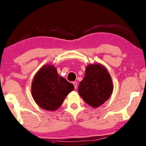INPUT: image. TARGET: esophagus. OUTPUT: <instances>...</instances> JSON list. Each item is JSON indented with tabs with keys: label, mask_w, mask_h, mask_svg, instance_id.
I'll return each instance as SVG.
<instances>
[{
	"label": "esophagus",
	"mask_w": 146,
	"mask_h": 146,
	"mask_svg": "<svg viewBox=\"0 0 146 146\" xmlns=\"http://www.w3.org/2000/svg\"><path fill=\"white\" fill-rule=\"evenodd\" d=\"M72 83H73L75 89L77 88V87H78V83H77V82H76V81H74V82H73Z\"/></svg>",
	"instance_id": "obj_1"
}]
</instances>
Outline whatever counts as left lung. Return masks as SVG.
I'll return each instance as SVG.
<instances>
[{"instance_id": "8db88e82", "label": "left lung", "mask_w": 146, "mask_h": 146, "mask_svg": "<svg viewBox=\"0 0 146 146\" xmlns=\"http://www.w3.org/2000/svg\"><path fill=\"white\" fill-rule=\"evenodd\" d=\"M113 85L108 70L101 63L89 64L85 75L78 87L84 101L93 108H98L110 98Z\"/></svg>"}]
</instances>
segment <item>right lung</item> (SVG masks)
<instances>
[{"label":"right lung","instance_id":"obj_1","mask_svg":"<svg viewBox=\"0 0 146 146\" xmlns=\"http://www.w3.org/2000/svg\"><path fill=\"white\" fill-rule=\"evenodd\" d=\"M74 89L72 84L59 76L54 66L45 65L33 78L31 94L35 103L41 108L55 111Z\"/></svg>","mask_w":146,"mask_h":146}]
</instances>
